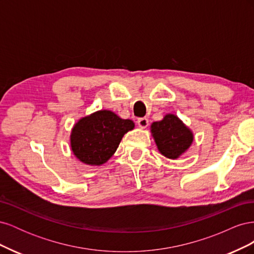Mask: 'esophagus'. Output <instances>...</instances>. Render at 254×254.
Instances as JSON below:
<instances>
[{
  "label": "esophagus",
  "mask_w": 254,
  "mask_h": 254,
  "mask_svg": "<svg viewBox=\"0 0 254 254\" xmlns=\"http://www.w3.org/2000/svg\"><path fill=\"white\" fill-rule=\"evenodd\" d=\"M137 125H139V127L141 128H146L148 126V120L146 118H140L137 120Z\"/></svg>",
  "instance_id": "esophagus-1"
}]
</instances>
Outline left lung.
Returning a JSON list of instances; mask_svg holds the SVG:
<instances>
[{
    "label": "left lung",
    "instance_id": "8db88e82",
    "mask_svg": "<svg viewBox=\"0 0 254 254\" xmlns=\"http://www.w3.org/2000/svg\"><path fill=\"white\" fill-rule=\"evenodd\" d=\"M150 131L158 150L172 160L182 156L194 141L191 130L177 115L171 113L159 122H153Z\"/></svg>",
    "mask_w": 254,
    "mask_h": 254
}]
</instances>
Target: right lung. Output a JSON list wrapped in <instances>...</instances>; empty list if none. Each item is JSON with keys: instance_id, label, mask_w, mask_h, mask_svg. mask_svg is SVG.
<instances>
[{"instance_id": "add662e5", "label": "right lung", "mask_w": 254, "mask_h": 254, "mask_svg": "<svg viewBox=\"0 0 254 254\" xmlns=\"http://www.w3.org/2000/svg\"><path fill=\"white\" fill-rule=\"evenodd\" d=\"M133 128L131 120H123L110 110L96 111L74 125L71 149L80 162L99 166L114 155L123 136Z\"/></svg>"}]
</instances>
